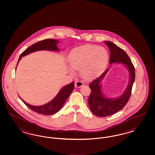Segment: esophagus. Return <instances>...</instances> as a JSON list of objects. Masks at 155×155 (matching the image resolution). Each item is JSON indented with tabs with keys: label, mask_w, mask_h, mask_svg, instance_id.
<instances>
[{
	"label": "esophagus",
	"mask_w": 155,
	"mask_h": 155,
	"mask_svg": "<svg viewBox=\"0 0 155 155\" xmlns=\"http://www.w3.org/2000/svg\"><path fill=\"white\" fill-rule=\"evenodd\" d=\"M84 84L82 82L80 81H76L75 82V88H80L82 86H83Z\"/></svg>",
	"instance_id": "1"
}]
</instances>
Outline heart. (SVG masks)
Segmentation results:
<instances>
[{
  "label": "heart",
  "mask_w": 155,
  "mask_h": 155,
  "mask_svg": "<svg viewBox=\"0 0 155 155\" xmlns=\"http://www.w3.org/2000/svg\"><path fill=\"white\" fill-rule=\"evenodd\" d=\"M109 61V53L103 47L85 45L73 49L68 57L70 66L80 70L82 76L91 80L104 71Z\"/></svg>",
  "instance_id": "1"
}]
</instances>
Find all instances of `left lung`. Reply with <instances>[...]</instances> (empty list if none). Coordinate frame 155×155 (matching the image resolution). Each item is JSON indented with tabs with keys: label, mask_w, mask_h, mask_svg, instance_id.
Here are the masks:
<instances>
[{
	"label": "left lung",
	"mask_w": 155,
	"mask_h": 155,
	"mask_svg": "<svg viewBox=\"0 0 155 155\" xmlns=\"http://www.w3.org/2000/svg\"><path fill=\"white\" fill-rule=\"evenodd\" d=\"M104 43L109 47L110 52V64L116 63L125 66L130 73V81L125 91L117 98L107 97L101 90V82L110 67L89 84V88L91 89L88 98L89 109L93 114L100 117L114 114L125 106L131 96L135 77L134 66L125 51L110 41H105Z\"/></svg>",
	"instance_id": "8db88e82"
}]
</instances>
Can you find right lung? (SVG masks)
<instances>
[{
  "instance_id": "1",
  "label": "right lung",
  "mask_w": 155,
  "mask_h": 155,
  "mask_svg": "<svg viewBox=\"0 0 155 155\" xmlns=\"http://www.w3.org/2000/svg\"><path fill=\"white\" fill-rule=\"evenodd\" d=\"M58 43L59 41L58 40H55L53 39H47L41 41H39L34 44L32 45L21 54L20 56L19 57L17 66L22 57L25 56L31 53L38 51L45 50L56 52L59 51L57 46V44ZM74 82H72L61 89L59 93L57 94V95L55 96L54 99H52L51 102L42 106L31 105L30 104L25 102L20 97L24 104L28 107H29L31 110L42 115L49 116L58 112L61 109L64 103L66 101L67 98L70 96L72 91L74 90Z\"/></svg>"
}]
</instances>
